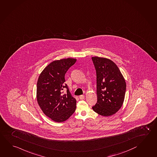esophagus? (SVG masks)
<instances>
[{
  "label": "esophagus",
  "mask_w": 157,
  "mask_h": 157,
  "mask_svg": "<svg viewBox=\"0 0 157 157\" xmlns=\"http://www.w3.org/2000/svg\"><path fill=\"white\" fill-rule=\"evenodd\" d=\"M79 98H80V100H83L85 98V96L84 95H81V96H80Z\"/></svg>",
  "instance_id": "34e87169"
}]
</instances>
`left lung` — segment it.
Segmentation results:
<instances>
[{
    "label": "left lung",
    "mask_w": 157,
    "mask_h": 157,
    "mask_svg": "<svg viewBox=\"0 0 157 157\" xmlns=\"http://www.w3.org/2000/svg\"><path fill=\"white\" fill-rule=\"evenodd\" d=\"M96 71L97 102L92 107L103 116L116 113L124 100L126 83L120 69L112 60L105 57H92Z\"/></svg>",
    "instance_id": "left-lung-1"
}]
</instances>
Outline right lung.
<instances>
[{"label":"right lung","instance_id":"1","mask_svg":"<svg viewBox=\"0 0 157 157\" xmlns=\"http://www.w3.org/2000/svg\"><path fill=\"white\" fill-rule=\"evenodd\" d=\"M76 61V59L72 58L54 61L43 70L38 78L37 103L44 113L56 122L65 121L76 110V100L65 83V74Z\"/></svg>","mask_w":157,"mask_h":157}]
</instances>
